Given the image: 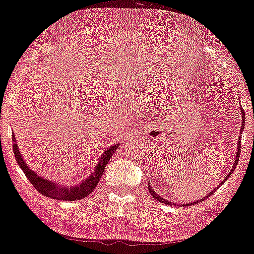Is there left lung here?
Instances as JSON below:
<instances>
[{"label":"left lung","mask_w":254,"mask_h":254,"mask_svg":"<svg viewBox=\"0 0 254 254\" xmlns=\"http://www.w3.org/2000/svg\"><path fill=\"white\" fill-rule=\"evenodd\" d=\"M241 113H242V126H241V131H242V130H243V128H244V127H245V113H244V109L242 108V107H241ZM241 133H242V132H241ZM241 138H242V134L240 135V137H238V142H237V149H236L235 162H234V164H233V166H232V169H230V171H229V173H228V176H227V177L225 178L224 181H221V183H220V185H219V186L215 187V189H213V190H212L209 195H206L205 197L202 198V199H205L206 197H209V196H211L212 194H213V192H214L215 190H217V189H218L219 187H220L221 185L224 184L225 181H226L227 179H228V178H229L230 176H232V173H233L234 171H235V168H236V165H237V163H238V158H240V154H241ZM148 190H149V192H150V195L153 196V197H154L155 199H156L157 202L169 204V205H170V204H172L171 202H170V200H168L166 198H163V197H162V196L158 195L157 192H155V190L153 189V187L150 186V185L148 186ZM197 203H199V199H198V200H194V202H190V203H188V204H184V205H180V206H185V205H186V206H188V205H194V204H197Z\"/></svg>","instance_id":"obj_1"}]
</instances>
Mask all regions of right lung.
I'll use <instances>...</instances> for the list:
<instances>
[{
    "label": "right lung",
    "instance_id": "add662e5",
    "mask_svg": "<svg viewBox=\"0 0 254 254\" xmlns=\"http://www.w3.org/2000/svg\"><path fill=\"white\" fill-rule=\"evenodd\" d=\"M12 140L14 157H16L17 163L20 166V169L24 171L25 176L27 177V179L30 181V184L35 187V189L40 192V194L54 199L65 200V202H68V200H79L86 197V196L90 195L91 192L93 191V189L97 187L98 183H99L100 178L105 171L106 165H107L109 160H111L112 155L114 154V151L119 148L120 146L119 143H117V145H113L109 147V148L106 149L103 155H101V158L99 160V163H98L96 170H94L85 180H83L81 184L75 185V186H62L58 181L45 179L44 177L40 176L39 173L34 172L27 165V163L24 161V158H22L20 150H19V147L16 143L17 141L16 138H14V134Z\"/></svg>",
    "mask_w": 254,
    "mask_h": 254
}]
</instances>
